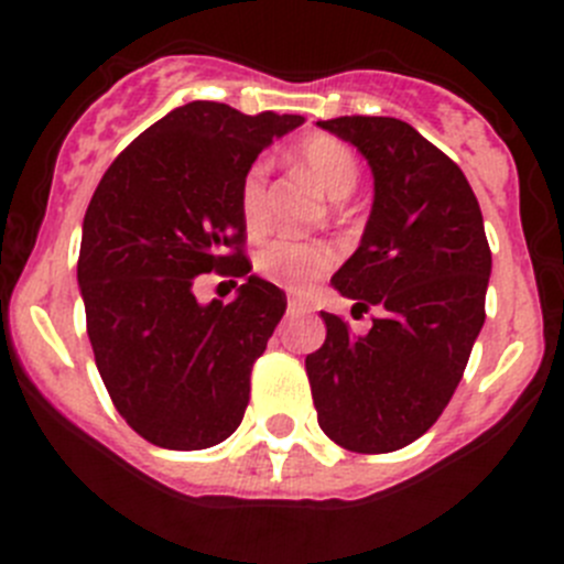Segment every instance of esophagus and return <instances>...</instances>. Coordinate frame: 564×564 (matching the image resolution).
Listing matches in <instances>:
<instances>
[{"instance_id":"34e87169","label":"esophagus","mask_w":564,"mask_h":564,"mask_svg":"<svg viewBox=\"0 0 564 564\" xmlns=\"http://www.w3.org/2000/svg\"><path fill=\"white\" fill-rule=\"evenodd\" d=\"M311 311H314V305L305 297H289V314H311Z\"/></svg>"}]
</instances>
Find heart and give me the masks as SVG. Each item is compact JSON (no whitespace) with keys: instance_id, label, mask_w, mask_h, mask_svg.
<instances>
[{"instance_id":"1","label":"heart","mask_w":564,"mask_h":564,"mask_svg":"<svg viewBox=\"0 0 564 564\" xmlns=\"http://www.w3.org/2000/svg\"><path fill=\"white\" fill-rule=\"evenodd\" d=\"M300 166L318 182L333 202L349 196L360 180V166L349 147L333 135H311L294 152ZM240 215L250 235L267 229V166L253 163L242 176L240 185ZM338 253L329 242L322 240H272L256 253V270L267 281L305 292L311 283L333 270Z\"/></svg>"}]
</instances>
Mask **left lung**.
I'll use <instances>...</instances> for the list:
<instances>
[{"label":"left lung","mask_w":564,"mask_h":564,"mask_svg":"<svg viewBox=\"0 0 564 564\" xmlns=\"http://www.w3.org/2000/svg\"><path fill=\"white\" fill-rule=\"evenodd\" d=\"M360 150L373 207L360 248L333 286L373 308L355 335L324 314L327 338L305 357L318 425L351 453H392L440 420L486 322L491 250L480 204L456 163L395 117L316 122Z\"/></svg>","instance_id":"1"}]
</instances>
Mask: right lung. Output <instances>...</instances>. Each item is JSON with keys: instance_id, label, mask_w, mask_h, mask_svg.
I'll use <instances>...</instances> for the list:
<instances>
[{"instance_id": "right-lung-1", "label": "right lung", "mask_w": 564, "mask_h": 564, "mask_svg": "<svg viewBox=\"0 0 564 564\" xmlns=\"http://www.w3.org/2000/svg\"><path fill=\"white\" fill-rule=\"evenodd\" d=\"M303 122L193 100L150 124L89 202L78 253L89 344L117 412L152 445L204 451L242 423L286 294L248 275L240 185L259 152ZM213 269L249 278L231 304L195 300L197 275Z\"/></svg>"}]
</instances>
